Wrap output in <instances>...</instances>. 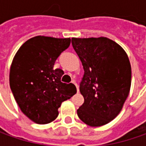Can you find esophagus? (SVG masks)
Instances as JSON below:
<instances>
[{
	"label": "esophagus",
	"instance_id": "1",
	"mask_svg": "<svg viewBox=\"0 0 146 146\" xmlns=\"http://www.w3.org/2000/svg\"><path fill=\"white\" fill-rule=\"evenodd\" d=\"M72 83H73V84H74L76 85V89H77V92L79 93V87H78V85H77V84H76V82H75V81H73V82H72Z\"/></svg>",
	"mask_w": 146,
	"mask_h": 146
}]
</instances>
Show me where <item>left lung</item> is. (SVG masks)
Returning a JSON list of instances; mask_svg holds the SVG:
<instances>
[{"mask_svg":"<svg viewBox=\"0 0 146 146\" xmlns=\"http://www.w3.org/2000/svg\"><path fill=\"white\" fill-rule=\"evenodd\" d=\"M84 75L80 91L84 102L77 115L91 127L105 125L119 114L129 94L132 68L127 54L106 37L72 38Z\"/></svg>","mask_w":146,"mask_h":146,"instance_id":"8db88e82","label":"left lung"}]
</instances>
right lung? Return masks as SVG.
I'll list each match as a JSON object with an SVG mask.
<instances>
[{"instance_id":"right-lung-1","label":"right lung","mask_w":146,"mask_h":146,"mask_svg":"<svg viewBox=\"0 0 146 146\" xmlns=\"http://www.w3.org/2000/svg\"><path fill=\"white\" fill-rule=\"evenodd\" d=\"M70 44V38L32 37L20 47L12 61L11 91L22 112L36 123L54 120L61 104L76 93L73 84L61 82L63 70L53 69L56 59Z\"/></svg>"}]
</instances>
